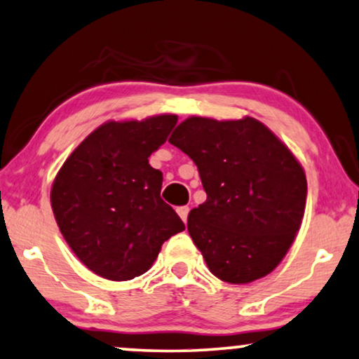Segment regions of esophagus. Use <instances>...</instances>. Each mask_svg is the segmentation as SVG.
<instances>
[{
    "mask_svg": "<svg viewBox=\"0 0 359 359\" xmlns=\"http://www.w3.org/2000/svg\"><path fill=\"white\" fill-rule=\"evenodd\" d=\"M176 212H178V215H180L181 220L186 223V220H188V214H189V207H186V205L178 207V209H176Z\"/></svg>",
    "mask_w": 359,
    "mask_h": 359,
    "instance_id": "esophagus-1",
    "label": "esophagus"
}]
</instances>
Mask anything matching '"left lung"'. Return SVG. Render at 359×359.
Returning <instances> with one entry per match:
<instances>
[{
	"instance_id": "left-lung-1",
	"label": "left lung",
	"mask_w": 359,
	"mask_h": 359,
	"mask_svg": "<svg viewBox=\"0 0 359 359\" xmlns=\"http://www.w3.org/2000/svg\"><path fill=\"white\" fill-rule=\"evenodd\" d=\"M170 144L197 165L207 201L188 215V231L207 267L228 283H251L282 262L303 222L304 170L257 119L191 116Z\"/></svg>"
}]
</instances>
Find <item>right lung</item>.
Returning <instances> with one entry per match:
<instances>
[{
  "instance_id": "obj_1",
  "label": "right lung",
  "mask_w": 359,
  "mask_h": 359,
  "mask_svg": "<svg viewBox=\"0 0 359 359\" xmlns=\"http://www.w3.org/2000/svg\"><path fill=\"white\" fill-rule=\"evenodd\" d=\"M178 116L107 121L72 150L51 186L61 235L84 266L124 282L147 272L162 244L184 230L160 197L162 171L149 157Z\"/></svg>"
}]
</instances>
